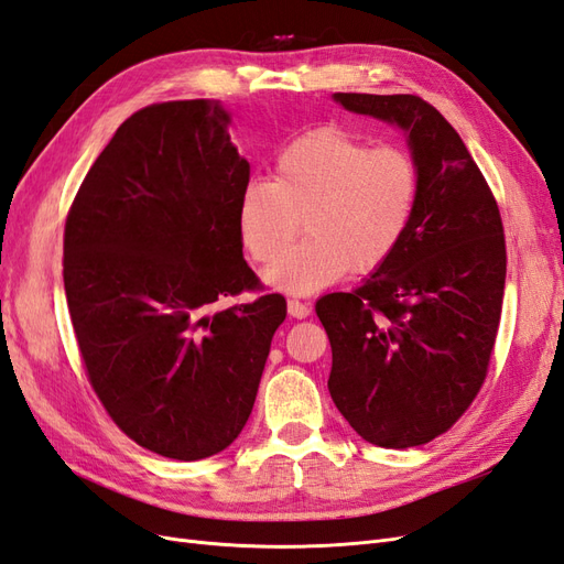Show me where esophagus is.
<instances>
[{"mask_svg": "<svg viewBox=\"0 0 564 564\" xmlns=\"http://www.w3.org/2000/svg\"><path fill=\"white\" fill-rule=\"evenodd\" d=\"M286 311H289V315L296 317V319L311 315V306H308V303H303V301H299V299H289V301H286Z\"/></svg>", "mask_w": 564, "mask_h": 564, "instance_id": "obj_1", "label": "esophagus"}]
</instances>
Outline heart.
Wrapping results in <instances>:
<instances>
[{
    "instance_id": "obj_1",
    "label": "heart",
    "mask_w": 564,
    "mask_h": 564,
    "mask_svg": "<svg viewBox=\"0 0 564 564\" xmlns=\"http://www.w3.org/2000/svg\"><path fill=\"white\" fill-rule=\"evenodd\" d=\"M420 169L408 149L372 147L337 126L294 137L275 159L272 180L256 177L239 196L241 245L270 263L304 218L310 237L265 270L286 292L308 294L348 270L372 272L399 249L413 223Z\"/></svg>"
}]
</instances>
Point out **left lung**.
<instances>
[{
	"label": "left lung",
	"instance_id": "8db88e82",
	"mask_svg": "<svg viewBox=\"0 0 564 564\" xmlns=\"http://www.w3.org/2000/svg\"><path fill=\"white\" fill-rule=\"evenodd\" d=\"M401 126L420 169L413 223L354 292L315 303L332 346L329 393L375 446L410 448L448 432L489 372L506 289L498 202L460 134L417 95H334Z\"/></svg>",
	"mask_w": 564,
	"mask_h": 564
}]
</instances>
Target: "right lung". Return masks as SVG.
Returning a JSON list of instances; mask_svg holds the SVG:
<instances>
[{"label": "right lung", "mask_w": 564, "mask_h": 564, "mask_svg": "<svg viewBox=\"0 0 564 564\" xmlns=\"http://www.w3.org/2000/svg\"><path fill=\"white\" fill-rule=\"evenodd\" d=\"M206 99L132 113L66 216L64 286L89 384L134 444L202 460L245 430L282 294L241 256L239 196L251 169Z\"/></svg>", "instance_id": "obj_1"}]
</instances>
